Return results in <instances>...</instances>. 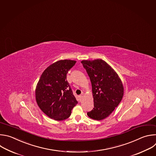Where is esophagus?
Here are the masks:
<instances>
[{"label": "esophagus", "mask_w": 156, "mask_h": 156, "mask_svg": "<svg viewBox=\"0 0 156 156\" xmlns=\"http://www.w3.org/2000/svg\"><path fill=\"white\" fill-rule=\"evenodd\" d=\"M82 98H83V94H82L81 95H80V96H79V99H80V101L82 100Z\"/></svg>", "instance_id": "esophagus-1"}]
</instances>
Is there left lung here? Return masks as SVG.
Listing matches in <instances>:
<instances>
[{
  "label": "left lung",
  "instance_id": "left-lung-1",
  "mask_svg": "<svg viewBox=\"0 0 156 156\" xmlns=\"http://www.w3.org/2000/svg\"><path fill=\"white\" fill-rule=\"evenodd\" d=\"M83 68L90 77L94 108L88 116L101 120L108 117L121 101L123 85L117 73L101 59L82 60Z\"/></svg>",
  "mask_w": 156,
  "mask_h": 156
}]
</instances>
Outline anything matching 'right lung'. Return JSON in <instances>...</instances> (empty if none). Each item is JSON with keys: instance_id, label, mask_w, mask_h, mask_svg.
Returning <instances> with one entry per match:
<instances>
[{"instance_id": "obj_1", "label": "right lung", "mask_w": 156, "mask_h": 156, "mask_svg": "<svg viewBox=\"0 0 156 156\" xmlns=\"http://www.w3.org/2000/svg\"><path fill=\"white\" fill-rule=\"evenodd\" d=\"M76 61L61 59L50 65L42 74L36 88V99L40 109L55 120H63L77 104L66 80L68 71Z\"/></svg>"}]
</instances>
